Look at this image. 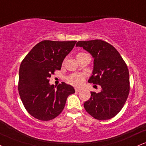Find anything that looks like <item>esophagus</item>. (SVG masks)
I'll list each match as a JSON object with an SVG mask.
<instances>
[{
    "label": "esophagus",
    "instance_id": "esophagus-1",
    "mask_svg": "<svg viewBox=\"0 0 146 146\" xmlns=\"http://www.w3.org/2000/svg\"><path fill=\"white\" fill-rule=\"evenodd\" d=\"M75 92H79L82 90V88H75Z\"/></svg>",
    "mask_w": 146,
    "mask_h": 146
}]
</instances>
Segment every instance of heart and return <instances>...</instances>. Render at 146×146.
Segmentation results:
<instances>
[{
    "instance_id": "1",
    "label": "heart",
    "mask_w": 146,
    "mask_h": 146,
    "mask_svg": "<svg viewBox=\"0 0 146 146\" xmlns=\"http://www.w3.org/2000/svg\"><path fill=\"white\" fill-rule=\"evenodd\" d=\"M85 53H83V52H80V53H78L77 54L76 57L78 58L79 56L85 55ZM84 75L82 74H80V73H75V74H73L70 75L68 78V83H70L72 85L75 86H80L81 84L84 82Z\"/></svg>"
}]
</instances>
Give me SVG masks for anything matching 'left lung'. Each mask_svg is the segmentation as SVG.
I'll return each mask as SVG.
<instances>
[{
  "label": "left lung",
  "mask_w": 146,
  "mask_h": 146,
  "mask_svg": "<svg viewBox=\"0 0 146 146\" xmlns=\"http://www.w3.org/2000/svg\"><path fill=\"white\" fill-rule=\"evenodd\" d=\"M94 58L89 83L98 84L101 90L91 92L84 103L86 111L99 120L111 119L123 108L130 90L129 73L125 62L115 47L100 39L80 41L76 44Z\"/></svg>",
  "instance_id": "left-lung-1"
}]
</instances>
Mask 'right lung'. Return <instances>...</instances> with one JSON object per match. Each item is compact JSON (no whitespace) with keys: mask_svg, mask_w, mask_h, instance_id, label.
I'll return each instance as SVG.
<instances>
[{"mask_svg":"<svg viewBox=\"0 0 146 146\" xmlns=\"http://www.w3.org/2000/svg\"><path fill=\"white\" fill-rule=\"evenodd\" d=\"M75 43L45 40L33 47L21 63L19 94L24 108L35 118H55L62 111L68 96L75 93L74 88L64 82L54 88L49 78L54 71L60 69Z\"/></svg>","mask_w":146,"mask_h":146,"instance_id":"obj_1","label":"right lung"}]
</instances>
